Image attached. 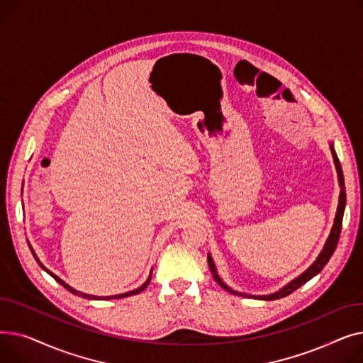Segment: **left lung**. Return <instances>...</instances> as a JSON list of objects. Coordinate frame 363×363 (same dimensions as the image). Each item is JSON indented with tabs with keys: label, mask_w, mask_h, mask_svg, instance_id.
Here are the masks:
<instances>
[{
	"label": "left lung",
	"mask_w": 363,
	"mask_h": 363,
	"mask_svg": "<svg viewBox=\"0 0 363 363\" xmlns=\"http://www.w3.org/2000/svg\"><path fill=\"white\" fill-rule=\"evenodd\" d=\"M331 152H333V157H334V163H335V167H337V174H338V181H340V186H341V191H340V200H338V207H337V215H335V219H334V225H333V230H331V234L325 242V245H323V250L320 252V255L318 256V259L315 260V263L311 266V268L301 274L298 278H296L294 281H291L289 285H285V287L282 290H279L278 293L275 294H271V296H260L257 298H262V300H277V298H282L285 296L291 294L293 291H296L297 289H300L303 284H306L309 279H312L315 275H318L322 269L323 266H325L328 263V260L331 259L333 253L335 252V247L338 244V238H340V234H341V225H342V215H345V207H346V186H345V177H342V169H341V164H340V160L335 155V150L334 147L331 145ZM207 262H208V269H211L215 281L220 285L222 289H225L226 291H230L233 294H238V296H244V294H240L237 291H233L228 285H225L222 282V279L219 278V275L216 274V268H215V263L212 260L211 256H207ZM252 297V296H250Z\"/></svg>",
	"instance_id": "left-lung-1"
}]
</instances>
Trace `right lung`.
Here are the masks:
<instances>
[{"label": "right lung", "mask_w": 363, "mask_h": 363, "mask_svg": "<svg viewBox=\"0 0 363 363\" xmlns=\"http://www.w3.org/2000/svg\"><path fill=\"white\" fill-rule=\"evenodd\" d=\"M29 249H30V252H32V255H33V257H35V260L38 262V263H40V266H41V268L45 271V272H48L57 282H59V284H62L63 285V287L67 290V291H70V293H73V294H76V296H81V297H86V298H92V300H100L101 297H97V296H88V294H82V293H79V291H76L74 289H72L70 287V285H67L63 279H60L59 277H57V275H54L51 271H48L47 268H45V266L40 262V260H38V257H36V255H35V252L32 250V247L29 245ZM150 281H151V274H150V277H148V279L144 282V285H141V287L140 289H137V290H133V291H129V293H125V294H119V296H107V297H103L104 300L107 298V300H111V298H123V297H129V296H133V294H137V293H140V291H143V290H145L147 289V285L150 284Z\"/></svg>", "instance_id": "obj_1"}]
</instances>
